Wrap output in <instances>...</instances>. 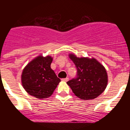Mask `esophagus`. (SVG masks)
I'll use <instances>...</instances> for the list:
<instances>
[{"label":"esophagus","instance_id":"1","mask_svg":"<svg viewBox=\"0 0 130 130\" xmlns=\"http://www.w3.org/2000/svg\"><path fill=\"white\" fill-rule=\"evenodd\" d=\"M62 81H66V82H67V81L69 80V78L68 77L64 78V79H62Z\"/></svg>","mask_w":130,"mask_h":130}]
</instances>
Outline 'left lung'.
Returning a JSON list of instances; mask_svg holds the SVG:
<instances>
[{"mask_svg":"<svg viewBox=\"0 0 130 130\" xmlns=\"http://www.w3.org/2000/svg\"><path fill=\"white\" fill-rule=\"evenodd\" d=\"M69 57L77 70L76 77L67 82L74 94L85 100L99 96L107 85V73L104 66L94 58H79L72 53Z\"/></svg>","mask_w":130,"mask_h":130,"instance_id":"1","label":"left lung"}]
</instances>
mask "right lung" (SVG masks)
<instances>
[{
  "instance_id": "1",
  "label": "right lung",
  "mask_w": 130,
  "mask_h": 130,
  "mask_svg": "<svg viewBox=\"0 0 130 130\" xmlns=\"http://www.w3.org/2000/svg\"><path fill=\"white\" fill-rule=\"evenodd\" d=\"M53 58L40 55L25 67L21 75V83L28 94L38 99H44L53 94L60 81L51 68Z\"/></svg>"
}]
</instances>
